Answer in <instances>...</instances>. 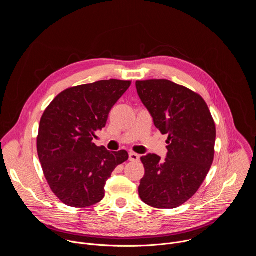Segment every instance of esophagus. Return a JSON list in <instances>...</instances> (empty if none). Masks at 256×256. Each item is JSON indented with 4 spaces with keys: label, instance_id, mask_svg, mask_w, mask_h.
<instances>
[{
    "label": "esophagus",
    "instance_id": "esophagus-1",
    "mask_svg": "<svg viewBox=\"0 0 256 256\" xmlns=\"http://www.w3.org/2000/svg\"><path fill=\"white\" fill-rule=\"evenodd\" d=\"M128 159H130V161H132V162H138V161H140V156L138 155V154H136V153H130V155H128Z\"/></svg>",
    "mask_w": 256,
    "mask_h": 256
}]
</instances>
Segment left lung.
Masks as SVG:
<instances>
[{"label": "left lung", "mask_w": 256, "mask_h": 256, "mask_svg": "<svg viewBox=\"0 0 256 256\" xmlns=\"http://www.w3.org/2000/svg\"><path fill=\"white\" fill-rule=\"evenodd\" d=\"M138 94L155 126L168 134L167 158L140 157L144 175L140 200L156 208H174L192 198L204 181L214 156L216 124L204 98L165 79L136 81Z\"/></svg>", "instance_id": "obj_1"}]
</instances>
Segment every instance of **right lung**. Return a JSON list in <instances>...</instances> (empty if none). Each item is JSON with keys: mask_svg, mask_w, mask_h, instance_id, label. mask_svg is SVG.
<instances>
[{"mask_svg": "<svg viewBox=\"0 0 256 256\" xmlns=\"http://www.w3.org/2000/svg\"><path fill=\"white\" fill-rule=\"evenodd\" d=\"M130 84L110 79L70 87L44 110L38 154L52 192L64 204L86 208L102 200L106 180L128 159L126 151L109 152L92 140Z\"/></svg>", "mask_w": 256, "mask_h": 256, "instance_id": "obj_1", "label": "right lung"}]
</instances>
